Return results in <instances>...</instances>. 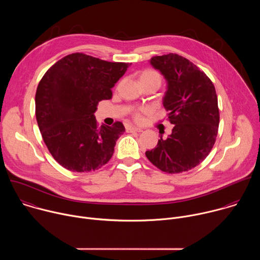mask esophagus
Segmentation results:
<instances>
[{"instance_id":"1","label":"esophagus","mask_w":260,"mask_h":260,"mask_svg":"<svg viewBox=\"0 0 260 260\" xmlns=\"http://www.w3.org/2000/svg\"><path fill=\"white\" fill-rule=\"evenodd\" d=\"M126 132H128V133H135V132H137V133H142L143 129H141V128H139V127H136V126H127V127H126Z\"/></svg>"}]
</instances>
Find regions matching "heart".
I'll return each mask as SVG.
<instances>
[{"label":"heart","mask_w":260,"mask_h":260,"mask_svg":"<svg viewBox=\"0 0 260 260\" xmlns=\"http://www.w3.org/2000/svg\"><path fill=\"white\" fill-rule=\"evenodd\" d=\"M143 80L154 81L158 85H160V83H161V77L159 75V73L154 71V70H145V71H143L141 73V75H140V81H143ZM134 118L137 121L142 120V115H141L140 111H136V112H134Z\"/></svg>","instance_id":"obj_1"}]
</instances>
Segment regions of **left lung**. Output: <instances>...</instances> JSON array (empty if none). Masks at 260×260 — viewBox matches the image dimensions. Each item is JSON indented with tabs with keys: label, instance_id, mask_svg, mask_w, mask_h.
Returning a JSON list of instances; mask_svg holds the SVG:
<instances>
[{
	"label": "left lung",
	"instance_id": "1",
	"mask_svg": "<svg viewBox=\"0 0 260 260\" xmlns=\"http://www.w3.org/2000/svg\"><path fill=\"white\" fill-rule=\"evenodd\" d=\"M150 63L168 82L164 107L175 124L172 134L146 151L152 165L165 173L187 172L211 152L219 126L215 86L194 63L176 53L153 56Z\"/></svg>",
	"mask_w": 260,
	"mask_h": 260
}]
</instances>
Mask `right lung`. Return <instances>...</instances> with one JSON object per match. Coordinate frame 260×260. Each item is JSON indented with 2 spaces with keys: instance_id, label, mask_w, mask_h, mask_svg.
<instances>
[{
  "instance_id": "obj_1",
  "label": "right lung",
  "mask_w": 260,
  "mask_h": 260,
  "mask_svg": "<svg viewBox=\"0 0 260 260\" xmlns=\"http://www.w3.org/2000/svg\"><path fill=\"white\" fill-rule=\"evenodd\" d=\"M129 66L77 52L44 74L36 91V118L49 152L64 169L87 173L112 157L125 128L120 121L99 126L94 112L101 101L112 98L111 89Z\"/></svg>"
}]
</instances>
